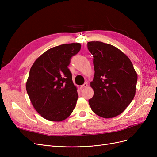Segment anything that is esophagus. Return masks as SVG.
<instances>
[{
  "mask_svg": "<svg viewBox=\"0 0 157 157\" xmlns=\"http://www.w3.org/2000/svg\"><path fill=\"white\" fill-rule=\"evenodd\" d=\"M88 86V83L87 82H85L84 84H82L81 86H80V88H86Z\"/></svg>",
  "mask_w": 157,
  "mask_h": 157,
  "instance_id": "1",
  "label": "esophagus"
}]
</instances>
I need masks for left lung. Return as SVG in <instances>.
Returning <instances> with one entry per match:
<instances>
[{
    "label": "left lung",
    "mask_w": 157,
    "mask_h": 157,
    "mask_svg": "<svg viewBox=\"0 0 157 157\" xmlns=\"http://www.w3.org/2000/svg\"><path fill=\"white\" fill-rule=\"evenodd\" d=\"M95 71L90 86L94 96L88 100L92 111L105 118L120 115L136 94L137 75L130 59L111 44L92 41L87 44Z\"/></svg>",
    "instance_id": "left-lung-1"
}]
</instances>
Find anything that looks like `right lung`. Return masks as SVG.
<instances>
[{"mask_svg": "<svg viewBox=\"0 0 157 157\" xmlns=\"http://www.w3.org/2000/svg\"><path fill=\"white\" fill-rule=\"evenodd\" d=\"M80 48L79 43L54 47L32 65L27 92L33 107L45 119L61 121L73 111L78 96L68 66Z\"/></svg>", "mask_w": 157, "mask_h": 157, "instance_id": "add662e5", "label": "right lung"}]
</instances>
